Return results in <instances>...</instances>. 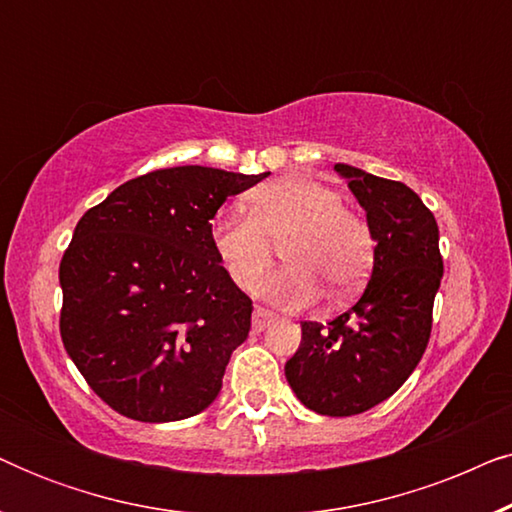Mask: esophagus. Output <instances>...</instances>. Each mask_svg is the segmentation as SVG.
<instances>
[{
	"label": "esophagus",
	"mask_w": 512,
	"mask_h": 512,
	"mask_svg": "<svg viewBox=\"0 0 512 512\" xmlns=\"http://www.w3.org/2000/svg\"><path fill=\"white\" fill-rule=\"evenodd\" d=\"M275 319H277V314L272 310H265V307H256L251 324H254V331H263V328H268Z\"/></svg>",
	"instance_id": "34e87169"
}]
</instances>
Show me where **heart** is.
Here are the masks:
<instances>
[{
  "instance_id": "1",
  "label": "heart",
  "mask_w": 512,
  "mask_h": 512,
  "mask_svg": "<svg viewBox=\"0 0 512 512\" xmlns=\"http://www.w3.org/2000/svg\"><path fill=\"white\" fill-rule=\"evenodd\" d=\"M209 237L228 277L249 293L275 261V244L282 247L289 265L265 284V293L289 307L317 298L313 276L335 293H347L373 265V235L363 216L342 205L335 188L303 174L254 188L247 214L214 219Z\"/></svg>"
}]
</instances>
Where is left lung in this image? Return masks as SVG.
Instances as JSON below:
<instances>
[{"mask_svg":"<svg viewBox=\"0 0 512 512\" xmlns=\"http://www.w3.org/2000/svg\"><path fill=\"white\" fill-rule=\"evenodd\" d=\"M335 170L366 209L373 275L335 319L300 321L303 340L284 373L305 408L349 417L389 398L417 368L431 338L443 256L438 223L412 188L352 165Z\"/></svg>","mask_w":512,"mask_h":512,"instance_id":"obj_1","label":"left lung"}]
</instances>
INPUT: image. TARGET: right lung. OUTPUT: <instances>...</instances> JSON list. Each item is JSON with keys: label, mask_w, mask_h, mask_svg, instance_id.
Returning a JSON list of instances; mask_svg holds the SVG:
<instances>
[{"label": "right lung", "mask_w": 512, "mask_h": 512, "mask_svg": "<svg viewBox=\"0 0 512 512\" xmlns=\"http://www.w3.org/2000/svg\"><path fill=\"white\" fill-rule=\"evenodd\" d=\"M263 174L184 165L125 181L76 223L60 261V335L88 387L137 422H177L219 396L251 298L212 247V219Z\"/></svg>", "instance_id": "obj_1"}]
</instances>
